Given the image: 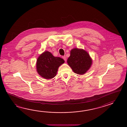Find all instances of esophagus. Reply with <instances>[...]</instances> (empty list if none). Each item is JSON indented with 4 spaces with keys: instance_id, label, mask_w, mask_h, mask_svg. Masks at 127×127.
Here are the masks:
<instances>
[{
    "instance_id": "1",
    "label": "esophagus",
    "mask_w": 127,
    "mask_h": 127,
    "mask_svg": "<svg viewBox=\"0 0 127 127\" xmlns=\"http://www.w3.org/2000/svg\"><path fill=\"white\" fill-rule=\"evenodd\" d=\"M63 59L64 60L65 62H66V60H67V58L66 57V56H63Z\"/></svg>"
}]
</instances>
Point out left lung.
Returning <instances> with one entry per match:
<instances>
[{
	"mask_svg": "<svg viewBox=\"0 0 127 127\" xmlns=\"http://www.w3.org/2000/svg\"><path fill=\"white\" fill-rule=\"evenodd\" d=\"M93 60L89 53L83 49L74 48L70 51L67 63L74 73L85 74L91 67Z\"/></svg>",
	"mask_w": 127,
	"mask_h": 127,
	"instance_id": "obj_1",
	"label": "left lung"
}]
</instances>
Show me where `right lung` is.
Instances as JSON below:
<instances>
[{
  "instance_id": "obj_1",
  "label": "right lung",
  "mask_w": 127,
  "mask_h": 127,
  "mask_svg": "<svg viewBox=\"0 0 127 127\" xmlns=\"http://www.w3.org/2000/svg\"><path fill=\"white\" fill-rule=\"evenodd\" d=\"M64 63L60 57H54L46 51L38 56L36 62V70L41 77L46 79L54 78L57 74L58 68Z\"/></svg>"
}]
</instances>
